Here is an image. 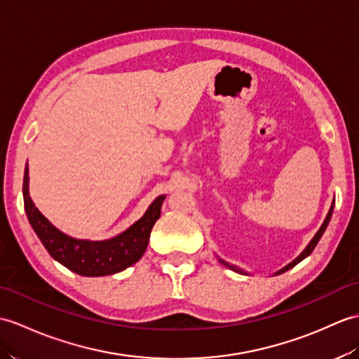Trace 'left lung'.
<instances>
[{"label":"left lung","mask_w":359,"mask_h":359,"mask_svg":"<svg viewBox=\"0 0 359 359\" xmlns=\"http://www.w3.org/2000/svg\"><path fill=\"white\" fill-rule=\"evenodd\" d=\"M333 206H335V202H332V205H330V210H329V212H327V215H326V219H324V222H323V224H321V228L316 231V234L313 236V238L309 241V245H307L306 248H304V251L299 254L295 260H292L290 262L289 264H286L285 268H281L280 271H277L275 272L273 275H280V273H283V272H286V271H289V269H292L295 264H298L299 262L302 260H304L306 257H309L311 254H312V251L315 249V246L318 245V241H320V238L323 237V234H324V231H326V228H327V224H329V222H330V217H332V212H333ZM219 258V257H217ZM219 262L223 264V266H226V268H229L231 271H234V272H237V273H243V275H248V272H245L243 269L241 268H237V266H234V264H229L228 262H224V260H222V258H219Z\"/></svg>","instance_id":"obj_1"}]
</instances>
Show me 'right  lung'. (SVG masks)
Wrapping results in <instances>:
<instances>
[{"label": "right lung", "instance_id": "obj_1", "mask_svg": "<svg viewBox=\"0 0 359 359\" xmlns=\"http://www.w3.org/2000/svg\"><path fill=\"white\" fill-rule=\"evenodd\" d=\"M22 196L30 226L47 252L67 269L84 277L113 275L139 262L148 246L154 223L161 217V208L166 197L165 194L156 197L145 214L121 234L108 240H84L64 234L39 212L29 194V163L24 168Z\"/></svg>", "mask_w": 359, "mask_h": 359}]
</instances>
